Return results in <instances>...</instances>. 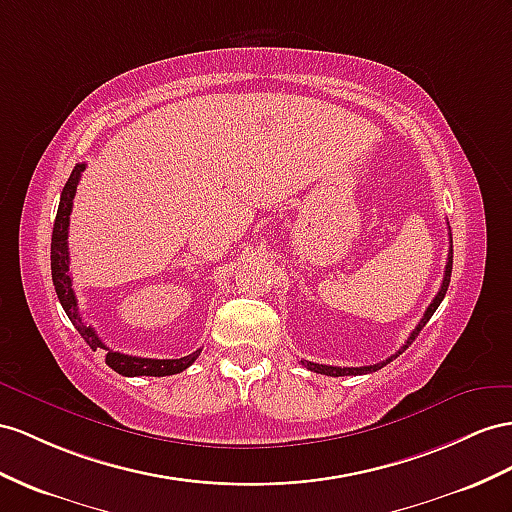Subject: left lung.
Masks as SVG:
<instances>
[{"mask_svg": "<svg viewBox=\"0 0 512 512\" xmlns=\"http://www.w3.org/2000/svg\"><path fill=\"white\" fill-rule=\"evenodd\" d=\"M450 274H452V248H450V253H448V264H445V272H443V283H441V290L437 292V296H435V298H432V303H430V305H428V309L424 311V318L419 320V324L415 326V331L409 335V339H406L404 346H402V348L396 352V355H391L387 361L374 363V365H365V368H335V365H320V363H311V361H300V363H303L307 370L316 372V374H324V376H357V374H370V372L381 370L383 365H387L391 359L400 357L402 352L411 346L413 339L419 335V331H422L424 326H426V322L432 318V313L437 311V307L441 305V300L445 298V292H448V285H450Z\"/></svg>", "mask_w": 512, "mask_h": 512, "instance_id": "8db88e82", "label": "left lung"}]
</instances>
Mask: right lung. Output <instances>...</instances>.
I'll return each instance as SVG.
<instances>
[{
  "instance_id": "right-lung-1",
  "label": "right lung",
  "mask_w": 512,
  "mask_h": 512,
  "mask_svg": "<svg viewBox=\"0 0 512 512\" xmlns=\"http://www.w3.org/2000/svg\"><path fill=\"white\" fill-rule=\"evenodd\" d=\"M84 168H86V164H77L73 168L69 181L64 183L56 222H54V233H51V279H54L60 305H62L64 313L69 316V320L73 322L77 333L84 337V342L90 348L106 350V363L114 372H119L123 376L179 374L186 368H190V365L196 361V357L201 355V348L192 352V355L181 357V359H142V357L123 355V352H114L106 344H103L93 326H86L80 316V309H77V298L73 292V281L69 274V244H67V240H69V218H71V209H73L75 190H77V183H80Z\"/></svg>"
}]
</instances>
